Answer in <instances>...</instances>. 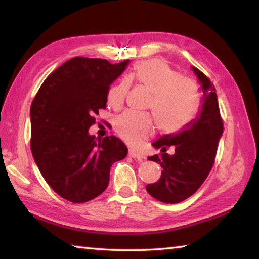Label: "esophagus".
Segmentation results:
<instances>
[{
  "instance_id": "1",
  "label": "esophagus",
  "mask_w": 259,
  "mask_h": 259,
  "mask_svg": "<svg viewBox=\"0 0 259 259\" xmlns=\"http://www.w3.org/2000/svg\"><path fill=\"white\" fill-rule=\"evenodd\" d=\"M128 154H129L130 157H133V159H137L139 161H142V160L145 159V156H144L143 154H140V153H138V152H136L135 150H129Z\"/></svg>"
}]
</instances>
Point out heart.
<instances>
[{
	"label": "heart",
	"mask_w": 259,
	"mask_h": 259,
	"mask_svg": "<svg viewBox=\"0 0 259 259\" xmlns=\"http://www.w3.org/2000/svg\"><path fill=\"white\" fill-rule=\"evenodd\" d=\"M151 95V109L157 129L172 134L184 128L199 106V94L194 83L181 77L177 72L161 59L145 60L137 64L126 77ZM128 82L121 81L108 90L107 103L120 108L124 103ZM117 135L129 145L136 146L151 135L153 119L150 114L124 112L115 121Z\"/></svg>",
	"instance_id": "obj_1"
}]
</instances>
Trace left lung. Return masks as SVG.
<instances>
[{
  "instance_id": "1",
  "label": "left lung",
  "mask_w": 259,
  "mask_h": 259,
  "mask_svg": "<svg viewBox=\"0 0 259 259\" xmlns=\"http://www.w3.org/2000/svg\"><path fill=\"white\" fill-rule=\"evenodd\" d=\"M202 90V105L195 119L177 133L163 135L152 144L160 148V155L148 157L162 168L161 177L148 184L146 191L164 203H178L190 198L202 185L211 170L218 142L223 135V121L219 114L214 85L198 68L192 66ZM172 147V155L166 148Z\"/></svg>"
}]
</instances>
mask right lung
Wrapping results in <instances>:
<instances>
[{"label": "right lung", "mask_w": 259, "mask_h": 259, "mask_svg": "<svg viewBox=\"0 0 259 259\" xmlns=\"http://www.w3.org/2000/svg\"><path fill=\"white\" fill-rule=\"evenodd\" d=\"M128 64L69 59L46 78L30 106L35 163L52 190L71 202H88L102 194L112 164L128 154L115 136L98 139L89 134L95 115L106 107L109 87Z\"/></svg>", "instance_id": "1"}]
</instances>
